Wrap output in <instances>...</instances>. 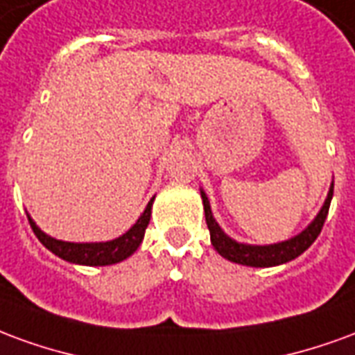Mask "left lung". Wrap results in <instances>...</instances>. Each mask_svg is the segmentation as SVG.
Wrapping results in <instances>:
<instances>
[{
    "mask_svg": "<svg viewBox=\"0 0 355 355\" xmlns=\"http://www.w3.org/2000/svg\"><path fill=\"white\" fill-rule=\"evenodd\" d=\"M333 188H335V182H331V186H329L327 198L323 201L320 213L313 216V220L306 226L304 230L297 234V236H293V238L285 239V241H277V243H270V245H251V243H241L238 239L230 238L215 220L207 193L200 190L203 209H205V220H207L209 234H211V243L216 249V253L224 257L226 261L243 264V266L270 268L295 261L320 236L323 223L327 218L329 205H331V200H333Z\"/></svg>",
    "mask_w": 355,
    "mask_h": 355,
    "instance_id": "1",
    "label": "left lung"
}]
</instances>
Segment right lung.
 Instances as JSON below:
<instances>
[{
	"mask_svg": "<svg viewBox=\"0 0 355 355\" xmlns=\"http://www.w3.org/2000/svg\"><path fill=\"white\" fill-rule=\"evenodd\" d=\"M152 203H154V198L148 201L146 209L139 216V220L132 224L125 234H121L119 238L110 239V241H89V243H73V241H62V239L51 238L34 223L32 216L28 213L26 215L35 238L40 239L51 253L57 254L58 259L73 262V264H81V266H110V264H117V262L129 259L139 249L142 239H144V232H146L148 224H150Z\"/></svg>",
	"mask_w": 355,
	"mask_h": 355,
	"instance_id": "add662e5",
	"label": "right lung"
}]
</instances>
